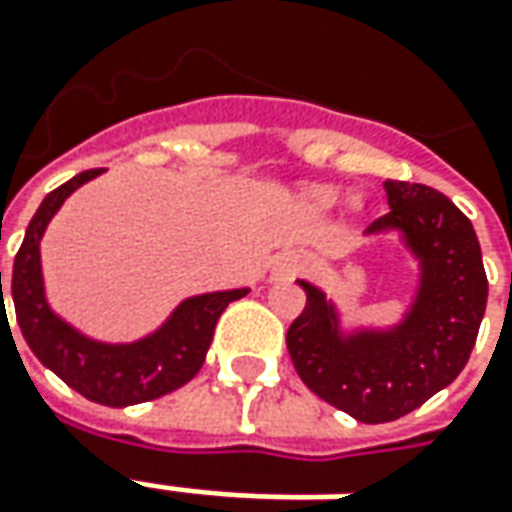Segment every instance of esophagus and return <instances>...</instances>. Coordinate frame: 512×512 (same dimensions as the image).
<instances>
[{
  "label": "esophagus",
  "mask_w": 512,
  "mask_h": 512,
  "mask_svg": "<svg viewBox=\"0 0 512 512\" xmlns=\"http://www.w3.org/2000/svg\"><path fill=\"white\" fill-rule=\"evenodd\" d=\"M305 266V260L297 252H283V255L277 257V263H274V269H271V280H291V277H297Z\"/></svg>",
  "instance_id": "esophagus-1"
}]
</instances>
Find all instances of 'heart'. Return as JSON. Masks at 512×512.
I'll return each instance as SVG.
<instances>
[{
    "label": "heart",
    "instance_id": "1",
    "mask_svg": "<svg viewBox=\"0 0 512 512\" xmlns=\"http://www.w3.org/2000/svg\"><path fill=\"white\" fill-rule=\"evenodd\" d=\"M311 198H314L316 204H322V207H325V204L333 201V190H330V187H316V190H311Z\"/></svg>",
    "mask_w": 512,
    "mask_h": 512
}]
</instances>
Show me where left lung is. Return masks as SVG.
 <instances>
[{"instance_id": "1", "label": "left lung", "mask_w": 512, "mask_h": 512, "mask_svg": "<svg viewBox=\"0 0 512 512\" xmlns=\"http://www.w3.org/2000/svg\"><path fill=\"white\" fill-rule=\"evenodd\" d=\"M389 212L367 235L398 229L420 260L417 297L401 325L342 336L333 302L300 280L305 308L285 344L302 384L361 423L415 412L468 364L488 305V277L471 221L434 187L384 182Z\"/></svg>"}]
</instances>
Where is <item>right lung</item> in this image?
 <instances>
[{
	"mask_svg": "<svg viewBox=\"0 0 512 512\" xmlns=\"http://www.w3.org/2000/svg\"><path fill=\"white\" fill-rule=\"evenodd\" d=\"M100 173L103 168L83 170L75 179L55 187L41 201V207L24 232L22 249L13 260L10 294H13L16 322L22 328L24 342L30 344V350L44 367H50L64 384L81 392L89 401L103 406H131V403L162 398L173 389L184 387L190 378H196L210 350L218 316L224 314L229 302L249 294V288L190 297L156 333L131 344L95 342L83 336L81 330L66 325L61 316L52 314L50 302L44 297L41 238L66 198ZM2 311H5V300H2Z\"/></svg>",
	"mask_w": 512,
	"mask_h": 512,
	"instance_id": "right-lung-1",
	"label": "right lung"
}]
</instances>
